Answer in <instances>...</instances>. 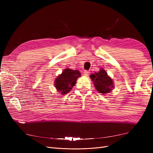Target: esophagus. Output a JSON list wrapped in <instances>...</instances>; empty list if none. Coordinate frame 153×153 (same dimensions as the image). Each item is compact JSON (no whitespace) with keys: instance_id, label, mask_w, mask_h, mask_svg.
Segmentation results:
<instances>
[{"instance_id":"34e87169","label":"esophagus","mask_w":153,"mask_h":153,"mask_svg":"<svg viewBox=\"0 0 153 153\" xmlns=\"http://www.w3.org/2000/svg\"><path fill=\"white\" fill-rule=\"evenodd\" d=\"M89 73H90V71H89L85 70V71H84V75L85 76H88V75H89Z\"/></svg>"}]
</instances>
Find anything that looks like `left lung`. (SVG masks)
<instances>
[{
	"label": "left lung",
	"instance_id": "obj_1",
	"mask_svg": "<svg viewBox=\"0 0 153 153\" xmlns=\"http://www.w3.org/2000/svg\"><path fill=\"white\" fill-rule=\"evenodd\" d=\"M90 77L94 82L96 90L100 93H108L114 88L112 80L103 69H101L98 73L92 74Z\"/></svg>",
	"mask_w": 153,
	"mask_h": 153
}]
</instances>
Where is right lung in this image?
Listing matches in <instances>:
<instances>
[{
	"label": "right lung",
	"instance_id": "add662e5",
	"mask_svg": "<svg viewBox=\"0 0 153 153\" xmlns=\"http://www.w3.org/2000/svg\"><path fill=\"white\" fill-rule=\"evenodd\" d=\"M80 75V73L78 70L66 69L61 75L55 79V87L58 92H61L62 94H68L75 85L77 78Z\"/></svg>",
	"mask_w": 153,
	"mask_h": 153
}]
</instances>
